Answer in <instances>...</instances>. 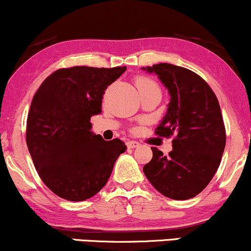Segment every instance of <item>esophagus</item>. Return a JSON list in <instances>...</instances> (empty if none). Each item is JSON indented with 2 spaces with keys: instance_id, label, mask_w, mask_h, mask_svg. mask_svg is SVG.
Returning <instances> with one entry per match:
<instances>
[{
  "instance_id": "34e87169",
  "label": "esophagus",
  "mask_w": 251,
  "mask_h": 251,
  "mask_svg": "<svg viewBox=\"0 0 251 251\" xmlns=\"http://www.w3.org/2000/svg\"><path fill=\"white\" fill-rule=\"evenodd\" d=\"M138 142H136V141H126V147H128L129 149H134L136 148V147H138Z\"/></svg>"
}]
</instances>
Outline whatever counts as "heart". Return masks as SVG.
Instances as JSON below:
<instances>
[{
  "instance_id": "b5f03b06",
  "label": "heart",
  "mask_w": 251,
  "mask_h": 251,
  "mask_svg": "<svg viewBox=\"0 0 251 251\" xmlns=\"http://www.w3.org/2000/svg\"><path fill=\"white\" fill-rule=\"evenodd\" d=\"M135 85H136L138 93H143V91L150 90V89H158V85L152 78L148 77V76H137L135 78Z\"/></svg>"
}]
</instances>
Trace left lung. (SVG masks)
I'll list each match as a JSON object with an SVG mask.
<instances>
[{
    "mask_svg": "<svg viewBox=\"0 0 251 251\" xmlns=\"http://www.w3.org/2000/svg\"><path fill=\"white\" fill-rule=\"evenodd\" d=\"M142 69L158 75L170 94L168 111L155 134L174 136L168 156L152 147V158L143 173L162 195L193 199L213 179L225 151L219 100L207 82L187 68L160 63Z\"/></svg>",
    "mask_w": 251,
    "mask_h": 251,
    "instance_id": "8db88e82",
    "label": "left lung"
}]
</instances>
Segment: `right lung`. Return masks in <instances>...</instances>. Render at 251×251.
I'll list each match as a JSON object with an SVG mask.
<instances>
[{"label": "right lung", "instance_id": "obj_1", "mask_svg": "<svg viewBox=\"0 0 251 251\" xmlns=\"http://www.w3.org/2000/svg\"><path fill=\"white\" fill-rule=\"evenodd\" d=\"M126 67L61 68L40 85L26 119L25 140L38 176L68 201H84L104 187L123 141L93 134L90 117L101 113L103 94Z\"/></svg>", "mask_w": 251, "mask_h": 251}]
</instances>
